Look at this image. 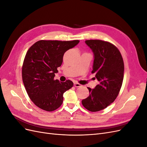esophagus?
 I'll use <instances>...</instances> for the list:
<instances>
[{"instance_id":"1","label":"esophagus","mask_w":147,"mask_h":147,"mask_svg":"<svg viewBox=\"0 0 147 147\" xmlns=\"http://www.w3.org/2000/svg\"><path fill=\"white\" fill-rule=\"evenodd\" d=\"M74 86H75V87H80V86H81V84L77 83V82H75L74 83Z\"/></svg>"}]
</instances>
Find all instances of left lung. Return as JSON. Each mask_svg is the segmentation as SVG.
I'll use <instances>...</instances> for the list:
<instances>
[{"instance_id":"left-lung-1","label":"left lung","mask_w":147,"mask_h":147,"mask_svg":"<svg viewBox=\"0 0 147 147\" xmlns=\"http://www.w3.org/2000/svg\"><path fill=\"white\" fill-rule=\"evenodd\" d=\"M85 43L94 55L92 73L99 83L88 88L90 96L83 99L84 107L91 112L103 110L117 98L124 77L123 59L118 49L107 42L89 40Z\"/></svg>"}]
</instances>
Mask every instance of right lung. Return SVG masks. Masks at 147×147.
I'll list each match as a JSON object with an SVG mask.
<instances>
[{
    "mask_svg": "<svg viewBox=\"0 0 147 147\" xmlns=\"http://www.w3.org/2000/svg\"><path fill=\"white\" fill-rule=\"evenodd\" d=\"M79 40H40L26 53L22 77L28 94L35 105L48 112L63 104V94L74 86L72 81L55 80L57 68L63 63L65 51L76 46Z\"/></svg>",
    "mask_w": 147,
    "mask_h": 147,
    "instance_id": "obj_1",
    "label": "right lung"
}]
</instances>
